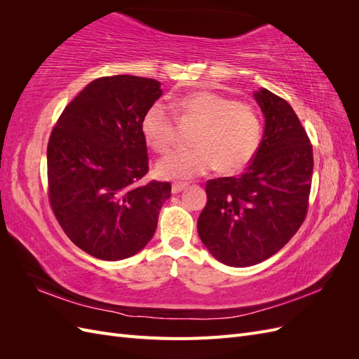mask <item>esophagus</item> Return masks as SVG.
Instances as JSON below:
<instances>
[{
    "label": "esophagus",
    "mask_w": 359,
    "mask_h": 359,
    "mask_svg": "<svg viewBox=\"0 0 359 359\" xmlns=\"http://www.w3.org/2000/svg\"><path fill=\"white\" fill-rule=\"evenodd\" d=\"M187 187L186 182H173L172 184V193H180Z\"/></svg>",
    "instance_id": "esophagus-1"
}]
</instances>
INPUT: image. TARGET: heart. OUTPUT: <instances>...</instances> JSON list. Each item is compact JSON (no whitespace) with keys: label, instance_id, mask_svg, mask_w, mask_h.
<instances>
[{"label":"heart","instance_id":"1","mask_svg":"<svg viewBox=\"0 0 359 359\" xmlns=\"http://www.w3.org/2000/svg\"><path fill=\"white\" fill-rule=\"evenodd\" d=\"M184 123H199L190 149H180L158 161L157 173L165 180H189L219 166L226 175L244 170L262 144V118L255 106L235 102L212 91H196L178 102ZM142 135L156 153L175 145L178 126L169 107L156 102L144 114Z\"/></svg>","mask_w":359,"mask_h":359}]
</instances>
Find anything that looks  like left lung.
I'll return each mask as SVG.
<instances>
[{
    "label": "left lung",
    "mask_w": 359,
    "mask_h": 359,
    "mask_svg": "<svg viewBox=\"0 0 359 359\" xmlns=\"http://www.w3.org/2000/svg\"><path fill=\"white\" fill-rule=\"evenodd\" d=\"M265 115L259 153L240 177L206 181L198 232L210 253L229 266L276 255L309 211L313 147L292 106L265 88L255 93Z\"/></svg>",
    "instance_id": "8db88e82"
}]
</instances>
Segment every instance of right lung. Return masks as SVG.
Listing matches in <instances>:
<instances>
[{"label": "right lung", "instance_id": "obj_1", "mask_svg": "<svg viewBox=\"0 0 359 359\" xmlns=\"http://www.w3.org/2000/svg\"><path fill=\"white\" fill-rule=\"evenodd\" d=\"M160 82L103 76L64 107L48 142V196L70 241L102 260L139 253L153 238L170 182L148 173L142 118Z\"/></svg>", "mask_w": 359, "mask_h": 359}]
</instances>
